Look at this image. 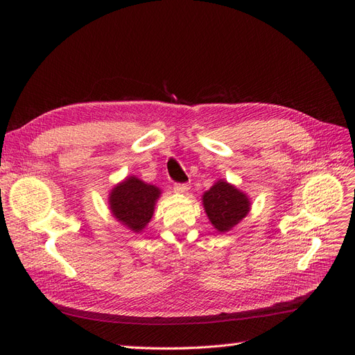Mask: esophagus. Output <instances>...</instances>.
<instances>
[{
  "mask_svg": "<svg viewBox=\"0 0 355 355\" xmlns=\"http://www.w3.org/2000/svg\"><path fill=\"white\" fill-rule=\"evenodd\" d=\"M175 192H178V194H185V192H188L189 189V185L188 184H175Z\"/></svg>",
  "mask_w": 355,
  "mask_h": 355,
  "instance_id": "esophagus-1",
  "label": "esophagus"
}]
</instances>
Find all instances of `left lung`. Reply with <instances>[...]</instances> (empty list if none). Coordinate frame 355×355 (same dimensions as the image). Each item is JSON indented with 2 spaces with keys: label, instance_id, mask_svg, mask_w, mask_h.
I'll return each mask as SVG.
<instances>
[{
  "label": "left lung",
  "instance_id": "obj_1",
  "mask_svg": "<svg viewBox=\"0 0 355 355\" xmlns=\"http://www.w3.org/2000/svg\"><path fill=\"white\" fill-rule=\"evenodd\" d=\"M202 206L213 227L219 232H227L247 216L250 200L244 192L220 179L204 192Z\"/></svg>",
  "mask_w": 355,
  "mask_h": 355
}]
</instances>
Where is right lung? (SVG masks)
Segmentation results:
<instances>
[{
    "mask_svg": "<svg viewBox=\"0 0 355 355\" xmlns=\"http://www.w3.org/2000/svg\"><path fill=\"white\" fill-rule=\"evenodd\" d=\"M161 189L128 176L111 189L110 209L116 220L133 232H141L151 220Z\"/></svg>",
    "mask_w": 355,
    "mask_h": 355,
    "instance_id": "add662e5",
    "label": "right lung"
}]
</instances>
